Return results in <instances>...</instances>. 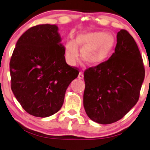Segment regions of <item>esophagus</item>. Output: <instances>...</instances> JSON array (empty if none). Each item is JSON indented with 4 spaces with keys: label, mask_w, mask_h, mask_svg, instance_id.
Here are the masks:
<instances>
[{
    "label": "esophagus",
    "mask_w": 150,
    "mask_h": 150,
    "mask_svg": "<svg viewBox=\"0 0 150 150\" xmlns=\"http://www.w3.org/2000/svg\"><path fill=\"white\" fill-rule=\"evenodd\" d=\"M78 78L79 79H83V74L81 71L79 72V76H78Z\"/></svg>",
    "instance_id": "34e87169"
}]
</instances>
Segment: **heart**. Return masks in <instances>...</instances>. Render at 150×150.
Wrapping results in <instances>:
<instances>
[{
	"instance_id": "heart-1",
	"label": "heart",
	"mask_w": 150,
	"mask_h": 150,
	"mask_svg": "<svg viewBox=\"0 0 150 150\" xmlns=\"http://www.w3.org/2000/svg\"><path fill=\"white\" fill-rule=\"evenodd\" d=\"M115 39L111 33L81 32L75 42L68 40L64 45L65 58L70 65H74L81 50V58L88 65L97 67L104 63L111 54Z\"/></svg>"
}]
</instances>
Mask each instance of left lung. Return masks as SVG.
<instances>
[{"label":"left lung","instance_id":"left-lung-1","mask_svg":"<svg viewBox=\"0 0 150 150\" xmlns=\"http://www.w3.org/2000/svg\"><path fill=\"white\" fill-rule=\"evenodd\" d=\"M144 79L145 69L137 44L127 30H120L110 58L84 72L86 114L102 125L118 121L137 103Z\"/></svg>","mask_w":150,"mask_h":150}]
</instances>
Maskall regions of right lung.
<instances>
[{
	"label": "right lung",
	"mask_w": 150,
	"mask_h": 150,
	"mask_svg": "<svg viewBox=\"0 0 150 150\" xmlns=\"http://www.w3.org/2000/svg\"><path fill=\"white\" fill-rule=\"evenodd\" d=\"M56 25L33 26L20 37L10 62L11 88L28 113L47 117L64 102L69 85L79 72L67 64Z\"/></svg>",
	"instance_id": "add662e5"
}]
</instances>
